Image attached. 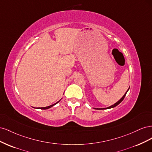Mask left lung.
Wrapping results in <instances>:
<instances>
[{
    "mask_svg": "<svg viewBox=\"0 0 152 152\" xmlns=\"http://www.w3.org/2000/svg\"><path fill=\"white\" fill-rule=\"evenodd\" d=\"M129 88L128 89V90L127 91V92L126 93L124 94V95L122 96V98L119 100V101H118V102H117V103H115V104H113V105H112V106H110V107H107V108H94V109H96V110H104V109H109V108H114V107H115L116 106H117L118 104H120L122 101H123V99H124V98H125V96H126V94H127V91H129Z\"/></svg>",
    "mask_w": 152,
    "mask_h": 152,
    "instance_id": "obj_1",
    "label": "left lung"
}]
</instances>
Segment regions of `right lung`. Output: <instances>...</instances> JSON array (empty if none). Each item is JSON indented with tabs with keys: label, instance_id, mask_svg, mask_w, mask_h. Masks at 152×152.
Segmentation results:
<instances>
[{
	"label": "right lung",
	"instance_id": "right-lung-1",
	"mask_svg": "<svg viewBox=\"0 0 152 152\" xmlns=\"http://www.w3.org/2000/svg\"><path fill=\"white\" fill-rule=\"evenodd\" d=\"M59 101H60V100H59ZM59 102H58L57 103H54V104H52V105L48 106V107H41V108H39V109H42V110H46V109H48V108H51L52 107H53L54 105H55V104H57L58 102H59Z\"/></svg>",
	"mask_w": 152,
	"mask_h": 152
}]
</instances>
